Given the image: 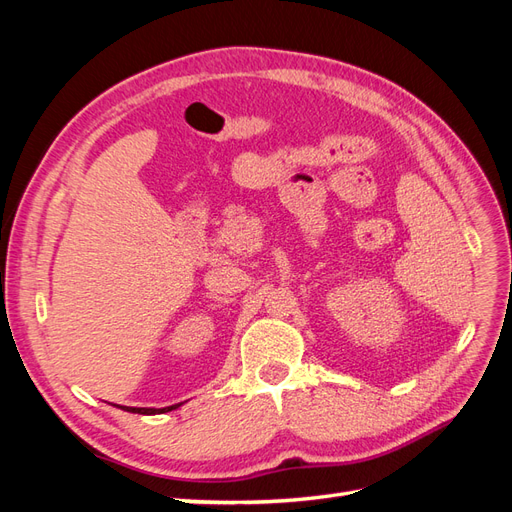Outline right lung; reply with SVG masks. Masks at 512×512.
<instances>
[{
    "instance_id": "add662e5",
    "label": "right lung",
    "mask_w": 512,
    "mask_h": 512,
    "mask_svg": "<svg viewBox=\"0 0 512 512\" xmlns=\"http://www.w3.org/2000/svg\"><path fill=\"white\" fill-rule=\"evenodd\" d=\"M179 406V404H177ZM177 406H168V408H160V410H156V408H126V406H121L123 410H128V412H134V414H162V412H170V410H175Z\"/></svg>"
}]
</instances>
